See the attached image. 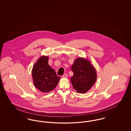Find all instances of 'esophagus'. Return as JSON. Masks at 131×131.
Segmentation results:
<instances>
[{
  "instance_id": "obj_1",
  "label": "esophagus",
  "mask_w": 131,
  "mask_h": 131,
  "mask_svg": "<svg viewBox=\"0 0 131 131\" xmlns=\"http://www.w3.org/2000/svg\"><path fill=\"white\" fill-rule=\"evenodd\" d=\"M62 77L63 78H66L68 77V75L67 74H64V75H62Z\"/></svg>"
}]
</instances>
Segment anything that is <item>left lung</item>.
Here are the masks:
<instances>
[{
  "label": "left lung",
  "mask_w": 131,
  "mask_h": 131,
  "mask_svg": "<svg viewBox=\"0 0 131 131\" xmlns=\"http://www.w3.org/2000/svg\"><path fill=\"white\" fill-rule=\"evenodd\" d=\"M71 70L74 73L71 78L73 88L78 93H85L96 81L95 69L87 59L78 58L75 60Z\"/></svg>",
  "instance_id": "8db88e82"
}]
</instances>
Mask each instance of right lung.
Masks as SVG:
<instances>
[{
	"mask_svg": "<svg viewBox=\"0 0 131 131\" xmlns=\"http://www.w3.org/2000/svg\"><path fill=\"white\" fill-rule=\"evenodd\" d=\"M48 60L47 56L40 57L32 71L34 86L43 92H49L54 89L60 79L48 64Z\"/></svg>",
	"mask_w": 131,
	"mask_h": 131,
	"instance_id": "obj_1",
	"label": "right lung"
}]
</instances>
